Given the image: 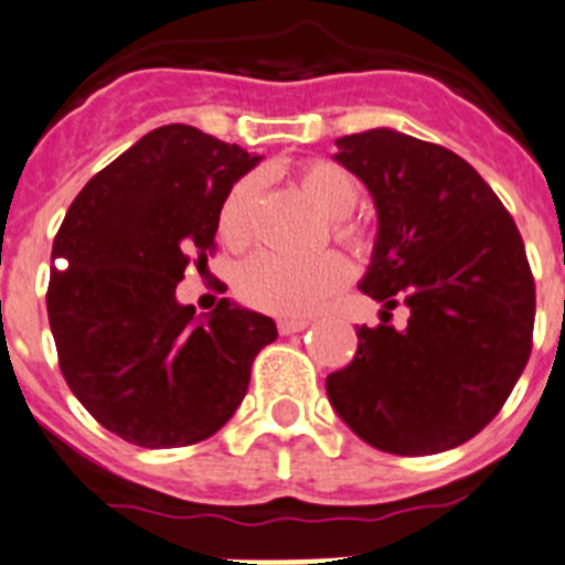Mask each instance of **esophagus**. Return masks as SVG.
<instances>
[{
    "label": "esophagus",
    "instance_id": "esophagus-1",
    "mask_svg": "<svg viewBox=\"0 0 565 565\" xmlns=\"http://www.w3.org/2000/svg\"><path fill=\"white\" fill-rule=\"evenodd\" d=\"M303 328H309V320H289V317L278 320V333H284V337H289V333H300Z\"/></svg>",
    "mask_w": 565,
    "mask_h": 565
}]
</instances>
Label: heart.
<instances>
[{"label": "heart", "instance_id": "heart-1", "mask_svg": "<svg viewBox=\"0 0 565 565\" xmlns=\"http://www.w3.org/2000/svg\"><path fill=\"white\" fill-rule=\"evenodd\" d=\"M303 193L331 217L333 237L355 254L370 248V237L361 226L348 221L359 204V184L337 162L315 160L298 171ZM259 195V177L245 173L228 188L217 210V234L232 248H243L254 237V204ZM350 267L342 256L322 254L315 259H287L278 254H256L239 265L234 292L243 303L278 317H309L320 311L348 284Z\"/></svg>", "mask_w": 565, "mask_h": 565}]
</instances>
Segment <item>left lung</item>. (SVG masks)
<instances>
[{
  "label": "left lung",
  "instance_id": "1",
  "mask_svg": "<svg viewBox=\"0 0 565 565\" xmlns=\"http://www.w3.org/2000/svg\"><path fill=\"white\" fill-rule=\"evenodd\" d=\"M337 160L377 206L361 292L394 309L355 328L328 399L366 445L394 456L452 450L500 414L533 350L535 281L511 212L450 149L392 129L337 140Z\"/></svg>",
  "mask_w": 565,
  "mask_h": 565
}]
</instances>
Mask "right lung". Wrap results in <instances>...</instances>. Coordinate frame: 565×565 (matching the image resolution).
Segmentation results:
<instances>
[{"mask_svg":"<svg viewBox=\"0 0 565 565\" xmlns=\"http://www.w3.org/2000/svg\"><path fill=\"white\" fill-rule=\"evenodd\" d=\"M259 157L195 126L140 137L98 171L52 245L46 311L60 372L93 419L137 447H188L232 419L276 322L226 298L210 320L177 300L215 254L217 210Z\"/></svg>","mask_w":565,"mask_h":565,"instance_id":"1","label":"right lung"}]
</instances>
